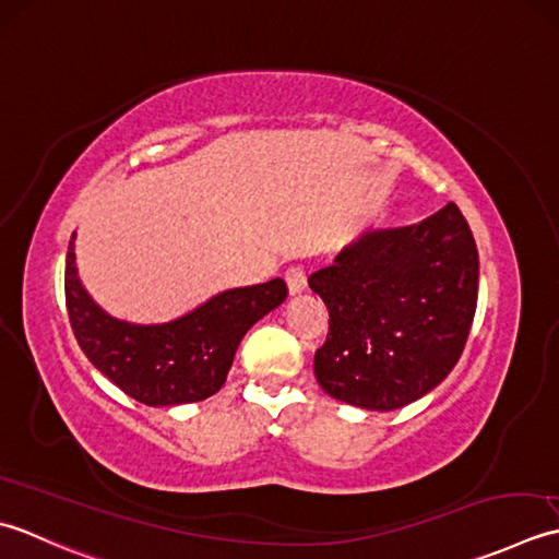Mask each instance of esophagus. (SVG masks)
Listing matches in <instances>:
<instances>
[{"label":"esophagus","mask_w":559,"mask_h":559,"mask_svg":"<svg viewBox=\"0 0 559 559\" xmlns=\"http://www.w3.org/2000/svg\"><path fill=\"white\" fill-rule=\"evenodd\" d=\"M284 280H287V289L292 296L301 294L306 289V272L301 265H292L287 272H284Z\"/></svg>","instance_id":"esophagus-1"}]
</instances>
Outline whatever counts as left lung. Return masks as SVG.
<instances>
[{
	"instance_id": "1",
	"label": "left lung",
	"mask_w": 559,
	"mask_h": 559,
	"mask_svg": "<svg viewBox=\"0 0 559 559\" xmlns=\"http://www.w3.org/2000/svg\"><path fill=\"white\" fill-rule=\"evenodd\" d=\"M477 275L475 238L453 202L419 224L364 231L309 277L330 316L313 357L321 389L379 413L437 389L468 340Z\"/></svg>"
}]
</instances>
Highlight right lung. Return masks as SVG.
<instances>
[{"label": "right lung", "mask_w": 559, "mask_h": 559, "mask_svg": "<svg viewBox=\"0 0 559 559\" xmlns=\"http://www.w3.org/2000/svg\"><path fill=\"white\" fill-rule=\"evenodd\" d=\"M64 299L88 361L134 401L170 407L204 401L222 389L248 328L287 299V284L275 277L229 289L170 323L136 325L108 316L86 294L76 277L72 234Z\"/></svg>", "instance_id": "obj_1"}]
</instances>
